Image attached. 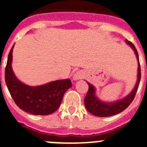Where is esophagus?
<instances>
[{
    "instance_id": "34e87169",
    "label": "esophagus",
    "mask_w": 147,
    "mask_h": 147,
    "mask_svg": "<svg viewBox=\"0 0 147 147\" xmlns=\"http://www.w3.org/2000/svg\"><path fill=\"white\" fill-rule=\"evenodd\" d=\"M84 76H84V72L82 71H77L74 73L72 78H73L74 81H77L79 80V79H82Z\"/></svg>"
}]
</instances>
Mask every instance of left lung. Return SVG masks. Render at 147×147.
Segmentation results:
<instances>
[{
	"label": "left lung",
	"instance_id": "1",
	"mask_svg": "<svg viewBox=\"0 0 147 147\" xmlns=\"http://www.w3.org/2000/svg\"><path fill=\"white\" fill-rule=\"evenodd\" d=\"M126 42L130 46L134 51L137 59L138 60V72H137V81L134 88L128 94L127 96L124 97L121 100H117L114 102H104L99 100L95 95V88L90 83L87 82L89 88L88 92L85 98L84 102L86 109L91 114H94L98 117H109L112 115H115L117 114L121 113L127 108L131 104L133 100L134 99L136 93L139 87L140 78H141V71H140V65L139 55L137 51L135 48L134 45L128 40H126Z\"/></svg>",
	"mask_w": 147,
	"mask_h": 147
}]
</instances>
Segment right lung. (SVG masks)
<instances>
[{
    "instance_id": "right-lung-1",
    "label": "right lung",
    "mask_w": 147,
    "mask_h": 147,
    "mask_svg": "<svg viewBox=\"0 0 147 147\" xmlns=\"http://www.w3.org/2000/svg\"><path fill=\"white\" fill-rule=\"evenodd\" d=\"M14 46V45H13ZM12 47L5 68V82L16 105L34 115H48L59 107L65 92L72 86L70 79L56 80L40 86H29L18 80L12 70Z\"/></svg>"
}]
</instances>
